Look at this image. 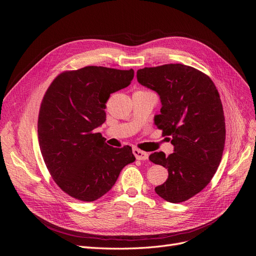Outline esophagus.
Returning <instances> with one entry per match:
<instances>
[{"mask_svg": "<svg viewBox=\"0 0 256 256\" xmlns=\"http://www.w3.org/2000/svg\"><path fill=\"white\" fill-rule=\"evenodd\" d=\"M132 154H135L136 158L139 160H145L148 158V154L145 152H142V150H140L138 148H134L132 150Z\"/></svg>", "mask_w": 256, "mask_h": 256, "instance_id": "esophagus-1", "label": "esophagus"}]
</instances>
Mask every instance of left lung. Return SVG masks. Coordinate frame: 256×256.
<instances>
[{"instance_id": "left-lung-1", "label": "left lung", "mask_w": 256, "mask_h": 256, "mask_svg": "<svg viewBox=\"0 0 256 256\" xmlns=\"http://www.w3.org/2000/svg\"><path fill=\"white\" fill-rule=\"evenodd\" d=\"M137 80L158 94L162 108L154 124L174 147L169 156H150L168 169L167 180L154 191L169 202H182L204 189L221 162L225 119L218 90L206 74L184 64L145 67Z\"/></svg>"}]
</instances>
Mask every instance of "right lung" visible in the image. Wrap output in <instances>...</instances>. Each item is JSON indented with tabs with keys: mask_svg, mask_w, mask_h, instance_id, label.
Returning <instances> with one entry per match:
<instances>
[{
	"mask_svg": "<svg viewBox=\"0 0 256 256\" xmlns=\"http://www.w3.org/2000/svg\"><path fill=\"white\" fill-rule=\"evenodd\" d=\"M134 74L86 66L59 74L44 94L38 117L40 150L54 180L76 199L100 198L124 167L135 162L130 146L114 148L96 132L106 121L111 93L128 87Z\"/></svg>",
	"mask_w": 256,
	"mask_h": 256,
	"instance_id": "1",
	"label": "right lung"
}]
</instances>
